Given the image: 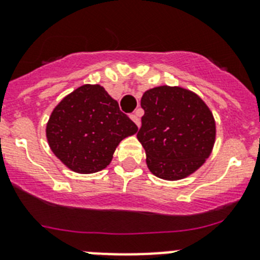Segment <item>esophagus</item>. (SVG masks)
<instances>
[{"label":"esophagus","mask_w":260,"mask_h":260,"mask_svg":"<svg viewBox=\"0 0 260 260\" xmlns=\"http://www.w3.org/2000/svg\"><path fill=\"white\" fill-rule=\"evenodd\" d=\"M129 118L132 119V121H133V123H135L136 125H137V127H140V124H141V121H140V118H139V116H137V114H131Z\"/></svg>","instance_id":"1"}]
</instances>
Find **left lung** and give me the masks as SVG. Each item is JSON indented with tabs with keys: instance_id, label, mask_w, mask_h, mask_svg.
<instances>
[{
	"instance_id": "left-lung-1",
	"label": "left lung",
	"mask_w": 260,
	"mask_h": 260,
	"mask_svg": "<svg viewBox=\"0 0 260 260\" xmlns=\"http://www.w3.org/2000/svg\"><path fill=\"white\" fill-rule=\"evenodd\" d=\"M141 107L137 139L151 174L180 180L197 171L211 154L216 135L207 105L190 90L163 85L146 90Z\"/></svg>"
}]
</instances>
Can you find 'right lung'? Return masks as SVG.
Segmentation results:
<instances>
[{"instance_id": "add662e5", "label": "right lung", "mask_w": 260, "mask_h": 260, "mask_svg": "<svg viewBox=\"0 0 260 260\" xmlns=\"http://www.w3.org/2000/svg\"><path fill=\"white\" fill-rule=\"evenodd\" d=\"M137 129L101 85L85 84L53 110L46 139L51 151L70 170L93 174L106 168L119 142Z\"/></svg>"}]
</instances>
